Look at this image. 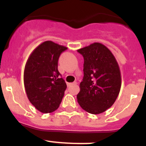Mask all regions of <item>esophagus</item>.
<instances>
[{"instance_id": "1", "label": "esophagus", "mask_w": 146, "mask_h": 146, "mask_svg": "<svg viewBox=\"0 0 146 146\" xmlns=\"http://www.w3.org/2000/svg\"><path fill=\"white\" fill-rule=\"evenodd\" d=\"M77 84V82H71V83H67V86L69 87L71 86H73V85H76Z\"/></svg>"}]
</instances>
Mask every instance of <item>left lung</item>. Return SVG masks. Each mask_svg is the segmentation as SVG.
<instances>
[{
	"mask_svg": "<svg viewBox=\"0 0 146 146\" xmlns=\"http://www.w3.org/2000/svg\"><path fill=\"white\" fill-rule=\"evenodd\" d=\"M84 58V77L77 96L80 106L91 114H100L114 104L119 94V66L106 46L94 42L77 50Z\"/></svg>",
	"mask_w": 146,
	"mask_h": 146,
	"instance_id": "obj_1",
	"label": "left lung"
}]
</instances>
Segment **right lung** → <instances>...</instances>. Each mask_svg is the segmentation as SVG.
<instances>
[{
    "label": "right lung",
    "mask_w": 146,
    "mask_h": 146,
    "mask_svg": "<svg viewBox=\"0 0 146 146\" xmlns=\"http://www.w3.org/2000/svg\"><path fill=\"white\" fill-rule=\"evenodd\" d=\"M66 47L52 41L40 44L31 53L24 69L27 96L35 108L43 113L58 108L66 84L58 70V60Z\"/></svg>",
    "instance_id": "right-lung-1"
}]
</instances>
